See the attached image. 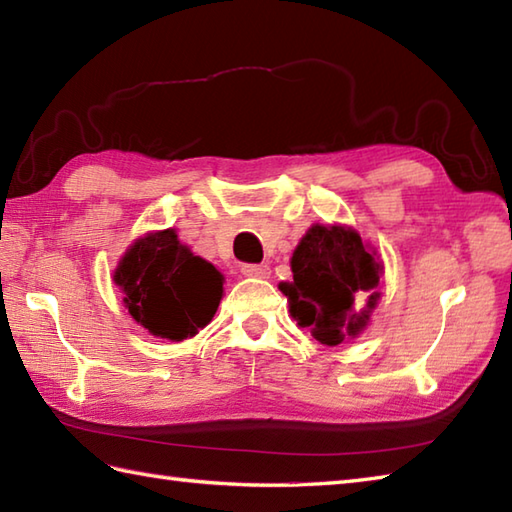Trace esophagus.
I'll return each mask as SVG.
<instances>
[{
    "instance_id": "esophagus-1",
    "label": "esophagus",
    "mask_w": 512,
    "mask_h": 512,
    "mask_svg": "<svg viewBox=\"0 0 512 512\" xmlns=\"http://www.w3.org/2000/svg\"><path fill=\"white\" fill-rule=\"evenodd\" d=\"M242 275L246 277H257V279H266L270 275V268L266 264H244L242 266Z\"/></svg>"
}]
</instances>
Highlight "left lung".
I'll return each mask as SVG.
<instances>
[{
    "mask_svg": "<svg viewBox=\"0 0 512 512\" xmlns=\"http://www.w3.org/2000/svg\"><path fill=\"white\" fill-rule=\"evenodd\" d=\"M292 281L279 284L299 328L334 347L361 334L380 299L383 262L350 226L314 224L290 259Z\"/></svg>",
    "mask_w": 512,
    "mask_h": 512,
    "instance_id": "8db88e82",
    "label": "left lung"
}]
</instances>
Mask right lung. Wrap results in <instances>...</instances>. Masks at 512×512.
<instances>
[{"label":"right lung","instance_id":"right-lung-1","mask_svg":"<svg viewBox=\"0 0 512 512\" xmlns=\"http://www.w3.org/2000/svg\"><path fill=\"white\" fill-rule=\"evenodd\" d=\"M114 284L134 321L169 341L198 334L224 292L220 270L180 244L173 228L136 239L114 270Z\"/></svg>","mask_w":512,"mask_h":512}]
</instances>
